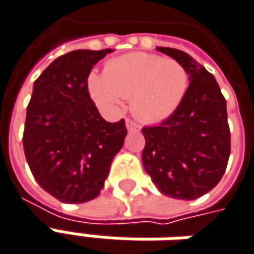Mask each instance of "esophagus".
Returning a JSON list of instances; mask_svg holds the SVG:
<instances>
[{
    "label": "esophagus",
    "mask_w": 254,
    "mask_h": 254,
    "mask_svg": "<svg viewBox=\"0 0 254 254\" xmlns=\"http://www.w3.org/2000/svg\"><path fill=\"white\" fill-rule=\"evenodd\" d=\"M125 124H127V127L129 132H133V130H139V125L136 124L135 121H132V119L127 118V121H125Z\"/></svg>",
    "instance_id": "obj_1"
}]
</instances>
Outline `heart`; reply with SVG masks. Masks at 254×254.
I'll use <instances>...</instances> for the list:
<instances>
[{
	"instance_id": "b5f03b06",
	"label": "heart",
	"mask_w": 254,
	"mask_h": 254,
	"mask_svg": "<svg viewBox=\"0 0 254 254\" xmlns=\"http://www.w3.org/2000/svg\"><path fill=\"white\" fill-rule=\"evenodd\" d=\"M188 74L173 59L150 53H129L110 60L104 74L91 73L87 87L97 105L118 110L124 98L144 122H160L179 108L186 95Z\"/></svg>"
}]
</instances>
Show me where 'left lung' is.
I'll return each mask as SVG.
<instances>
[{
	"mask_svg": "<svg viewBox=\"0 0 254 254\" xmlns=\"http://www.w3.org/2000/svg\"><path fill=\"white\" fill-rule=\"evenodd\" d=\"M157 50L186 68L190 85L169 118L142 129V163L162 194L190 201L209 192L226 170L231 154L226 100L214 75L186 52Z\"/></svg>",
	"mask_w": 254,
	"mask_h": 254,
	"instance_id": "8db88e82",
	"label": "left lung"
}]
</instances>
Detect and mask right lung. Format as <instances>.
<instances>
[{
  "label": "right lung",
  "instance_id": "obj_1",
  "mask_svg": "<svg viewBox=\"0 0 254 254\" xmlns=\"http://www.w3.org/2000/svg\"><path fill=\"white\" fill-rule=\"evenodd\" d=\"M111 52L66 53L33 83L23 130L25 157L38 184L62 202L98 197L125 142V121L107 122L87 87L94 64Z\"/></svg>",
  "mask_w": 254,
  "mask_h": 254
}]
</instances>
